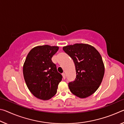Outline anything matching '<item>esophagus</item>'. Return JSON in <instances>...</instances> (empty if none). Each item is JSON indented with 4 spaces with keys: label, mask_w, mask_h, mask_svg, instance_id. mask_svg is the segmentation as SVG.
I'll use <instances>...</instances> for the list:
<instances>
[{
    "label": "esophagus",
    "mask_w": 124,
    "mask_h": 124,
    "mask_svg": "<svg viewBox=\"0 0 124 124\" xmlns=\"http://www.w3.org/2000/svg\"><path fill=\"white\" fill-rule=\"evenodd\" d=\"M62 76H63V78L64 79H66V74H65V73H63Z\"/></svg>",
    "instance_id": "obj_1"
}]
</instances>
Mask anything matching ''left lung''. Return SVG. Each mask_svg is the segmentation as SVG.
Returning a JSON list of instances; mask_svg holds the SVG:
<instances>
[{"label":"left lung","instance_id":"8db88e82","mask_svg":"<svg viewBox=\"0 0 124 124\" xmlns=\"http://www.w3.org/2000/svg\"><path fill=\"white\" fill-rule=\"evenodd\" d=\"M74 63L76 78L69 83L73 95L85 98L95 93L102 83L104 74V65L100 54L87 44H75L63 47Z\"/></svg>","mask_w":124,"mask_h":124}]
</instances>
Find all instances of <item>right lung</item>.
Returning a JSON list of instances; mask_svg holds the SVG:
<instances>
[{
  "label": "right lung",
  "instance_id": "obj_1",
  "mask_svg": "<svg viewBox=\"0 0 124 124\" xmlns=\"http://www.w3.org/2000/svg\"><path fill=\"white\" fill-rule=\"evenodd\" d=\"M59 47L37 46L31 50L23 66V77L30 92L40 100H48L56 95L62 76L51 58Z\"/></svg>",
  "mask_w": 124,
  "mask_h": 124
}]
</instances>
